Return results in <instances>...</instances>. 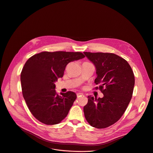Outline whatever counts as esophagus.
Returning a JSON list of instances; mask_svg holds the SVG:
<instances>
[{
	"instance_id": "obj_1",
	"label": "esophagus",
	"mask_w": 153,
	"mask_h": 153,
	"mask_svg": "<svg viewBox=\"0 0 153 153\" xmlns=\"http://www.w3.org/2000/svg\"><path fill=\"white\" fill-rule=\"evenodd\" d=\"M82 95H83V94H82V93H77V97H79L82 96Z\"/></svg>"
}]
</instances>
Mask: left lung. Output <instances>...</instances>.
<instances>
[{
    "label": "left lung",
    "mask_w": 153,
    "mask_h": 153,
    "mask_svg": "<svg viewBox=\"0 0 153 153\" xmlns=\"http://www.w3.org/2000/svg\"><path fill=\"white\" fill-rule=\"evenodd\" d=\"M83 53L95 67L94 82L101 84L99 89L104 95L98 99L89 95L84 115L91 126L106 128L117 122L125 112L132 97L134 76L127 61L115 54Z\"/></svg>",
    "instance_id": "1"
}]
</instances>
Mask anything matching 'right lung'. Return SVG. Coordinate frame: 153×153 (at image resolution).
<instances>
[{"mask_svg": "<svg viewBox=\"0 0 153 153\" xmlns=\"http://www.w3.org/2000/svg\"><path fill=\"white\" fill-rule=\"evenodd\" d=\"M83 58L80 52H42L26 61L20 75L23 96L38 121L54 125L67 117L77 95L72 91L58 95L55 82L63 77L69 62Z\"/></svg>", "mask_w": 153, "mask_h": 153, "instance_id": "obj_1", "label": "right lung"}]
</instances>
